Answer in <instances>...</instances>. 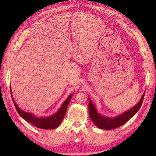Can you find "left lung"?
Here are the masks:
<instances>
[{
	"label": "left lung",
	"instance_id": "left-lung-1",
	"mask_svg": "<svg viewBox=\"0 0 156 156\" xmlns=\"http://www.w3.org/2000/svg\"><path fill=\"white\" fill-rule=\"evenodd\" d=\"M144 96L145 92L142 95L140 101L137 102V104L135 105L131 109L118 115L116 117H107L99 114L97 111L95 106L92 104L90 98L88 97L89 115H90V117L92 122L98 128L103 129L105 130H111V129L117 128L124 125L126 122H127L131 117H133L136 114V112L140 110L144 101Z\"/></svg>",
	"mask_w": 156,
	"mask_h": 156
}]
</instances>
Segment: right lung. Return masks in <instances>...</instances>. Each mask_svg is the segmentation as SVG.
I'll list each match as a JSON object with an SVG mask.
<instances>
[{
	"label": "right lung",
	"mask_w": 156,
	"mask_h": 156,
	"mask_svg": "<svg viewBox=\"0 0 156 156\" xmlns=\"http://www.w3.org/2000/svg\"><path fill=\"white\" fill-rule=\"evenodd\" d=\"M10 90H11L12 101L14 102L15 107L19 115L21 116L23 119H24L25 121L30 122L33 125H34L38 128L44 129H54L58 127L59 124L62 122L63 119L64 117L68 104L73 96V94H70L68 96V97L66 99V101L64 102V103L62 104L61 107L59 108V109L56 113L52 115L51 116H49V117H37L33 113H31V112H27L21 110V109L18 107V105L16 104L14 99H13L11 88H10Z\"/></svg>",
	"instance_id": "add662e5"
}]
</instances>
